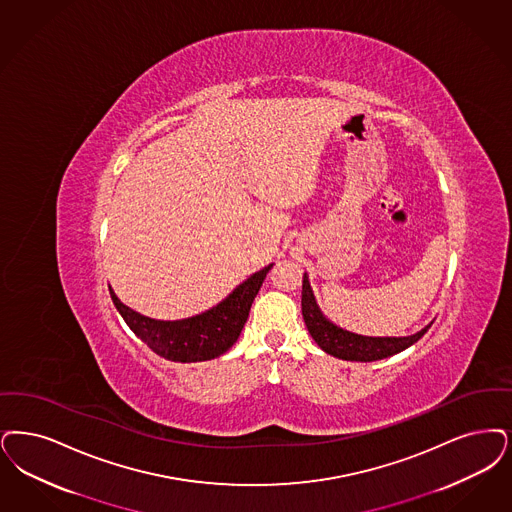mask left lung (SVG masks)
Segmentation results:
<instances>
[{"label":"left lung","mask_w":512,"mask_h":512,"mask_svg":"<svg viewBox=\"0 0 512 512\" xmlns=\"http://www.w3.org/2000/svg\"><path fill=\"white\" fill-rule=\"evenodd\" d=\"M301 308H303V318H305L308 333L318 343V347L335 358L350 360V362H375V360L389 358L392 354H398L411 347L413 343H417L429 331L432 324L430 322L429 326L408 337H366V335H358V333L339 328L333 322H329L324 312L316 305L307 274L303 276Z\"/></svg>","instance_id":"left-lung-1"}]
</instances>
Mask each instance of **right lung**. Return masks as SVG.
<instances>
[{
	"instance_id": "obj_1",
	"label": "right lung",
	"mask_w": 512,
	"mask_h": 512,
	"mask_svg": "<svg viewBox=\"0 0 512 512\" xmlns=\"http://www.w3.org/2000/svg\"><path fill=\"white\" fill-rule=\"evenodd\" d=\"M270 268L272 265L251 274L244 284L236 287L217 307L175 322L143 316L125 307L112 287L108 286V289L125 324L143 343L165 360L190 364L213 360L225 354L238 341L247 322L251 303L263 286Z\"/></svg>"
}]
</instances>
